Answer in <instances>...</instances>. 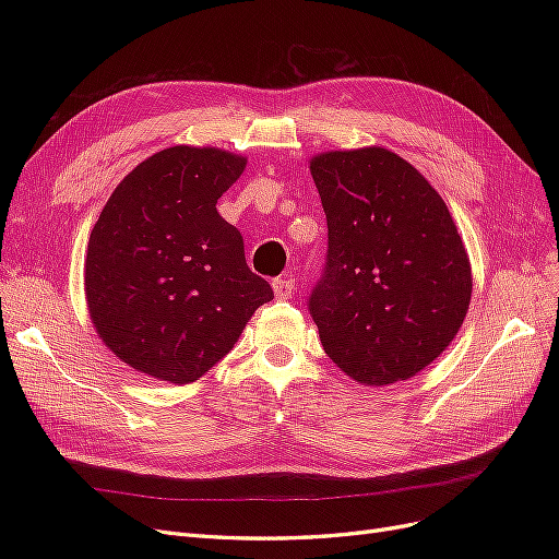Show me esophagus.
<instances>
[{
	"instance_id": "esophagus-1",
	"label": "esophagus",
	"mask_w": 559,
	"mask_h": 559,
	"mask_svg": "<svg viewBox=\"0 0 559 559\" xmlns=\"http://www.w3.org/2000/svg\"><path fill=\"white\" fill-rule=\"evenodd\" d=\"M294 286H296V282H294V277H277V280H273V292H275V298H280V300H289L292 298V294H294Z\"/></svg>"
}]
</instances>
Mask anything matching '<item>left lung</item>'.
<instances>
[{
  "mask_svg": "<svg viewBox=\"0 0 559 559\" xmlns=\"http://www.w3.org/2000/svg\"><path fill=\"white\" fill-rule=\"evenodd\" d=\"M310 173L329 224L310 314L333 364L361 384L408 380L441 357L473 277L443 198L382 146L324 151Z\"/></svg>",
  "mask_w": 559,
  "mask_h": 559,
  "instance_id": "left-lung-1",
  "label": "left lung"
}]
</instances>
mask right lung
<instances>
[{"label":"right lung","mask_w":559,"mask_h":559,"mask_svg":"<svg viewBox=\"0 0 559 559\" xmlns=\"http://www.w3.org/2000/svg\"><path fill=\"white\" fill-rule=\"evenodd\" d=\"M245 167L216 146L163 148L123 177L93 226L88 314L99 341L140 373L195 382L273 300L245 261L240 230L216 212Z\"/></svg>","instance_id":"add662e5"}]
</instances>
